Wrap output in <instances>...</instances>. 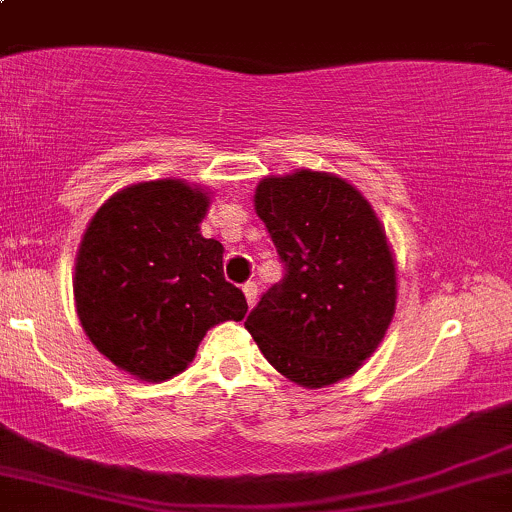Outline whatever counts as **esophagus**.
Here are the masks:
<instances>
[{
  "mask_svg": "<svg viewBox=\"0 0 512 512\" xmlns=\"http://www.w3.org/2000/svg\"><path fill=\"white\" fill-rule=\"evenodd\" d=\"M243 294H245V299H247V306H255V301H257V284L255 282H245L243 284Z\"/></svg>",
  "mask_w": 512,
  "mask_h": 512,
  "instance_id": "1",
  "label": "esophagus"
}]
</instances>
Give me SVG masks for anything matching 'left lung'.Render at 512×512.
<instances>
[{
	"label": "left lung",
	"mask_w": 512,
	"mask_h": 512,
	"mask_svg": "<svg viewBox=\"0 0 512 512\" xmlns=\"http://www.w3.org/2000/svg\"><path fill=\"white\" fill-rule=\"evenodd\" d=\"M279 260L245 328L294 384L323 389L355 374L396 311V262L369 201L338 174L299 170L255 189Z\"/></svg>",
	"instance_id": "8db88e82"
}]
</instances>
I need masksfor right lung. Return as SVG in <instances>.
<instances>
[{"label": "right lung", "instance_id": "add662e5", "mask_svg": "<svg viewBox=\"0 0 512 512\" xmlns=\"http://www.w3.org/2000/svg\"><path fill=\"white\" fill-rule=\"evenodd\" d=\"M209 194L182 179L121 189L89 221L75 260L77 316L104 357L143 381L184 372L206 330L243 320L223 245L201 235Z\"/></svg>", "mask_w": 512, "mask_h": 512}]
</instances>
